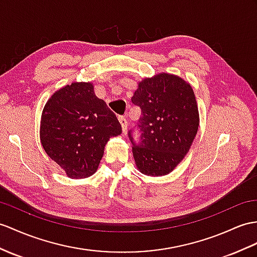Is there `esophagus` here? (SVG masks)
Masks as SVG:
<instances>
[{
	"label": "esophagus",
	"mask_w": 257,
	"mask_h": 257,
	"mask_svg": "<svg viewBox=\"0 0 257 257\" xmlns=\"http://www.w3.org/2000/svg\"><path fill=\"white\" fill-rule=\"evenodd\" d=\"M118 121H120V123H121V125H122V131H123V133H125L126 132V130H127V120H126V117L125 116H120L118 117Z\"/></svg>",
	"instance_id": "1"
}]
</instances>
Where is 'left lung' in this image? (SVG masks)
Listing matches in <instances>:
<instances>
[{
	"instance_id": "left-lung-1",
	"label": "left lung",
	"mask_w": 257,
	"mask_h": 257,
	"mask_svg": "<svg viewBox=\"0 0 257 257\" xmlns=\"http://www.w3.org/2000/svg\"><path fill=\"white\" fill-rule=\"evenodd\" d=\"M132 102L142 110L140 141H134L133 130L127 133L136 166L147 176H166L189 153L197 133L198 109L192 87L174 75L158 74L139 84Z\"/></svg>"
}]
</instances>
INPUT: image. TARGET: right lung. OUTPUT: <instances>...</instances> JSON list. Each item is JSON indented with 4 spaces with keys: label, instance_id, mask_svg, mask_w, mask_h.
<instances>
[{
    "label": "right lung",
    "instance_id": "obj_1",
    "mask_svg": "<svg viewBox=\"0 0 257 257\" xmlns=\"http://www.w3.org/2000/svg\"><path fill=\"white\" fill-rule=\"evenodd\" d=\"M122 133L121 124L90 83H73L53 93L41 116L40 140L47 155L68 178L96 172L105 144Z\"/></svg>",
    "mask_w": 257,
    "mask_h": 257
}]
</instances>
